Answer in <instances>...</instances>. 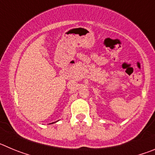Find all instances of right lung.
Masks as SVG:
<instances>
[{
  "instance_id": "add662e5",
  "label": "right lung",
  "mask_w": 155,
  "mask_h": 155,
  "mask_svg": "<svg viewBox=\"0 0 155 155\" xmlns=\"http://www.w3.org/2000/svg\"><path fill=\"white\" fill-rule=\"evenodd\" d=\"M52 124H54V123H52Z\"/></svg>"
}]
</instances>
